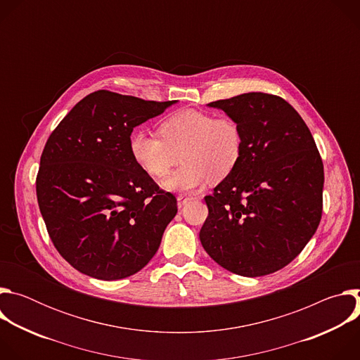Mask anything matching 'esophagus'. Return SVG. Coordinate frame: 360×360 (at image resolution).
<instances>
[{"mask_svg": "<svg viewBox=\"0 0 360 360\" xmlns=\"http://www.w3.org/2000/svg\"><path fill=\"white\" fill-rule=\"evenodd\" d=\"M192 198L191 196H185V195H179L178 198H176V200H178V208L179 210H182L184 207H185V205L191 200Z\"/></svg>", "mask_w": 360, "mask_h": 360, "instance_id": "obj_1", "label": "esophagus"}]
</instances>
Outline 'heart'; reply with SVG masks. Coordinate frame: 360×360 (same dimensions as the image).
I'll list each match as a JSON object with an SVG mask.
<instances>
[{"instance_id":"1","label":"heart","mask_w":360,"mask_h":360,"mask_svg":"<svg viewBox=\"0 0 360 360\" xmlns=\"http://www.w3.org/2000/svg\"><path fill=\"white\" fill-rule=\"evenodd\" d=\"M162 138L136 129L129 136V150L138 167L152 178H164L174 165L184 164L162 186L188 193L211 178L219 182L238 167L243 152V135L235 120L199 110H182L160 125Z\"/></svg>"}]
</instances>
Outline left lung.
I'll use <instances>...</instances> for the list:
<instances>
[{
  "instance_id": "left-lung-1",
  "label": "left lung",
  "mask_w": 360,
  "mask_h": 360,
  "mask_svg": "<svg viewBox=\"0 0 360 360\" xmlns=\"http://www.w3.org/2000/svg\"><path fill=\"white\" fill-rule=\"evenodd\" d=\"M235 120L242 158L214 193L199 239L226 271L274 274L302 252L322 218L323 164L304 121L276 95L242 94L208 104Z\"/></svg>"
}]
</instances>
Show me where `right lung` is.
Returning <instances> with one entry per match:
<instances>
[{"mask_svg":"<svg viewBox=\"0 0 360 360\" xmlns=\"http://www.w3.org/2000/svg\"><path fill=\"white\" fill-rule=\"evenodd\" d=\"M175 102L95 91L49 135L37 175L39 211L54 246L81 274L124 279L157 253L176 198L138 167L129 136Z\"/></svg>","mask_w":360,"mask_h":360,"instance_id":"right-lung-1","label":"right lung"}]
</instances>
